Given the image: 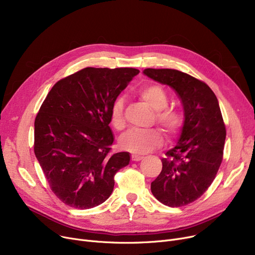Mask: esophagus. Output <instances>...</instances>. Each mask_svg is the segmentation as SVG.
<instances>
[{"instance_id":"obj_1","label":"esophagus","mask_w":255,"mask_h":255,"mask_svg":"<svg viewBox=\"0 0 255 255\" xmlns=\"http://www.w3.org/2000/svg\"><path fill=\"white\" fill-rule=\"evenodd\" d=\"M142 158H143L142 156L136 155V154H133V155L131 156V160H132V161H140V160H141Z\"/></svg>"}]
</instances>
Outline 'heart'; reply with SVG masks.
I'll return each mask as SVG.
<instances>
[{
	"mask_svg": "<svg viewBox=\"0 0 255 255\" xmlns=\"http://www.w3.org/2000/svg\"><path fill=\"white\" fill-rule=\"evenodd\" d=\"M138 97L155 111L156 122L163 128L169 137H176L184 126L183 114L173 107L167 106L166 91L158 85H144L136 91ZM111 122L116 129L125 126L124 102L122 98H116L110 111ZM162 132L157 128L148 130L132 129L121 137L120 144L126 151L142 154L153 150L162 143Z\"/></svg>",
	"mask_w": 255,
	"mask_h": 255,
	"instance_id": "b5f03b06",
	"label": "heart"
}]
</instances>
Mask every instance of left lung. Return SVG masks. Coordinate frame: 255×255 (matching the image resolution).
<instances>
[{"mask_svg": "<svg viewBox=\"0 0 255 255\" xmlns=\"http://www.w3.org/2000/svg\"><path fill=\"white\" fill-rule=\"evenodd\" d=\"M143 73L175 90L185 112L181 138L161 159L151 190L165 206H187L208 190L222 162L226 129L219 103L206 83L182 71L148 68Z\"/></svg>", "mask_w": 255, "mask_h": 255, "instance_id": "obj_1", "label": "left lung"}]
</instances>
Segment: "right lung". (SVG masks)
<instances>
[{
  "mask_svg": "<svg viewBox=\"0 0 255 255\" xmlns=\"http://www.w3.org/2000/svg\"><path fill=\"white\" fill-rule=\"evenodd\" d=\"M138 73L87 67L48 92L35 119L34 152L65 205L82 210L101 205L114 190L117 171L129 164V153H112L110 111Z\"/></svg>",
  "mask_w": 255,
  "mask_h": 255,
  "instance_id": "1",
  "label": "right lung"
}]
</instances>
